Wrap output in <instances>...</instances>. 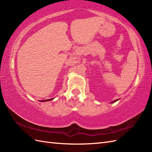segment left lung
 Returning a JSON list of instances; mask_svg holds the SVG:
<instances>
[{"instance_id": "obj_1", "label": "left lung", "mask_w": 152, "mask_h": 152, "mask_svg": "<svg viewBox=\"0 0 152 152\" xmlns=\"http://www.w3.org/2000/svg\"><path fill=\"white\" fill-rule=\"evenodd\" d=\"M118 101V100H115V101H112V102H111L110 103H113V102H115V101Z\"/></svg>"}]
</instances>
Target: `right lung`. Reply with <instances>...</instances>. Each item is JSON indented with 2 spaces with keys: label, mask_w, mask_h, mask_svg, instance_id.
Returning <instances> with one entry per match:
<instances>
[{
  "label": "right lung",
  "mask_w": 152,
  "mask_h": 152,
  "mask_svg": "<svg viewBox=\"0 0 152 152\" xmlns=\"http://www.w3.org/2000/svg\"><path fill=\"white\" fill-rule=\"evenodd\" d=\"M54 99V98H53ZM47 99V100H44V101H42V102H43V101H51V100L52 99Z\"/></svg>",
  "instance_id": "right-lung-1"
}]
</instances>
